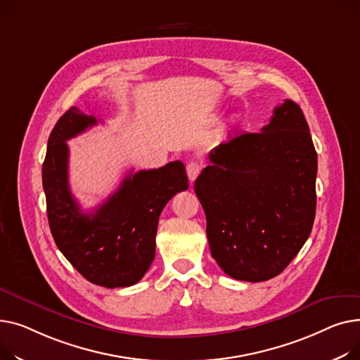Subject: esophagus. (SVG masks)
Masks as SVG:
<instances>
[{"label": "esophagus", "instance_id": "esophagus-1", "mask_svg": "<svg viewBox=\"0 0 360 360\" xmlns=\"http://www.w3.org/2000/svg\"><path fill=\"white\" fill-rule=\"evenodd\" d=\"M186 170H187V177L190 180V184H193V181L198 179V176H199V173L202 170V165L198 161H190L187 164Z\"/></svg>", "mask_w": 360, "mask_h": 360}]
</instances>
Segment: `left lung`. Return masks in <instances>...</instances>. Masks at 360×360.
I'll list each match as a JSON object with an SVG mask.
<instances>
[{
  "instance_id": "1",
  "label": "left lung",
  "mask_w": 360,
  "mask_h": 360,
  "mask_svg": "<svg viewBox=\"0 0 360 360\" xmlns=\"http://www.w3.org/2000/svg\"><path fill=\"white\" fill-rule=\"evenodd\" d=\"M195 181L212 257L237 281L279 273L308 240L315 218L316 153L300 105L285 100L259 134L215 146Z\"/></svg>"
}]
</instances>
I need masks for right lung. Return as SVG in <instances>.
<instances>
[{"label":"right lung","instance_id":"obj_1","mask_svg":"<svg viewBox=\"0 0 360 360\" xmlns=\"http://www.w3.org/2000/svg\"><path fill=\"white\" fill-rule=\"evenodd\" d=\"M97 119L71 108L56 122L41 167L52 237L65 259L89 282L126 288L139 282L155 257L158 218L176 193L187 190L181 161L129 173L94 212L84 214L68 184L67 141Z\"/></svg>","mask_w":360,"mask_h":360}]
</instances>
